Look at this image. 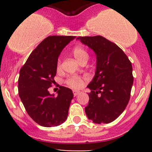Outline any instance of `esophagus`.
<instances>
[{
    "label": "esophagus",
    "mask_w": 152,
    "mask_h": 152,
    "mask_svg": "<svg viewBox=\"0 0 152 152\" xmlns=\"http://www.w3.org/2000/svg\"><path fill=\"white\" fill-rule=\"evenodd\" d=\"M73 96H77V95H79V93H80V92L77 91V90H73Z\"/></svg>",
    "instance_id": "obj_1"
}]
</instances>
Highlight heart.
<instances>
[{
  "label": "heart",
  "mask_w": 152,
  "mask_h": 152,
  "mask_svg": "<svg viewBox=\"0 0 152 152\" xmlns=\"http://www.w3.org/2000/svg\"><path fill=\"white\" fill-rule=\"evenodd\" d=\"M72 52H73V56H75V58H76L80 63H82L83 61H87V59H88V53H87V51L86 50V49L84 48L83 47H74L73 50H72ZM61 68H62L61 60L59 59L57 61V63H56V69H57V70H60ZM83 78L78 76H69L68 78H67V79H65V83H66V85H68L69 87L74 89H79L80 88V87H82V86L83 85Z\"/></svg>",
  "instance_id": "b5f03b06"
}]
</instances>
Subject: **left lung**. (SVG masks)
Listing matches in <instances>:
<instances>
[{
    "instance_id": "8db88e82",
    "label": "left lung",
    "mask_w": 152,
    "mask_h": 152,
    "mask_svg": "<svg viewBox=\"0 0 152 152\" xmlns=\"http://www.w3.org/2000/svg\"><path fill=\"white\" fill-rule=\"evenodd\" d=\"M77 39L93 49L97 57L96 75L87 85L91 92L86 115L96 124H109L129 103L134 80L132 63L121 48L102 36Z\"/></svg>"
}]
</instances>
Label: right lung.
Here are the masks:
<instances>
[{
    "label": "right lung",
    "mask_w": 152,
    "mask_h": 152,
    "mask_svg": "<svg viewBox=\"0 0 152 152\" xmlns=\"http://www.w3.org/2000/svg\"><path fill=\"white\" fill-rule=\"evenodd\" d=\"M75 37L49 36L31 52L20 70L18 94L28 115L42 126L60 125L67 118L73 94L59 85L58 95L48 88L54 83L56 63L61 51Z\"/></svg>",
    "instance_id": "right-lung-1"
}]
</instances>
